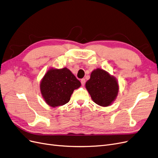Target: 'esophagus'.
<instances>
[{
    "instance_id": "1",
    "label": "esophagus",
    "mask_w": 158,
    "mask_h": 158,
    "mask_svg": "<svg viewBox=\"0 0 158 158\" xmlns=\"http://www.w3.org/2000/svg\"><path fill=\"white\" fill-rule=\"evenodd\" d=\"M81 85H82V86H84L85 84V79H82L81 80Z\"/></svg>"
}]
</instances>
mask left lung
<instances>
[{"label":"left lung","instance_id":"left-lung-1","mask_svg":"<svg viewBox=\"0 0 158 158\" xmlns=\"http://www.w3.org/2000/svg\"><path fill=\"white\" fill-rule=\"evenodd\" d=\"M85 86L94 102L104 107L113 102L119 90L115 77L101 69H96L91 73Z\"/></svg>","mask_w":158,"mask_h":158}]
</instances>
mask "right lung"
Segmentation results:
<instances>
[{
	"mask_svg": "<svg viewBox=\"0 0 158 158\" xmlns=\"http://www.w3.org/2000/svg\"><path fill=\"white\" fill-rule=\"evenodd\" d=\"M80 86V81L64 68L49 69L40 82V89L47 104L54 108L68 103L73 90Z\"/></svg>",
	"mask_w": 158,
	"mask_h": 158,
	"instance_id": "obj_1",
	"label": "right lung"
}]
</instances>
